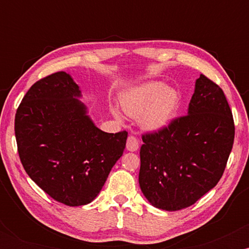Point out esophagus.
I'll return each mask as SVG.
<instances>
[{
	"label": "esophagus",
	"mask_w": 249,
	"mask_h": 249,
	"mask_svg": "<svg viewBox=\"0 0 249 249\" xmlns=\"http://www.w3.org/2000/svg\"><path fill=\"white\" fill-rule=\"evenodd\" d=\"M138 139L134 136H128L127 142H126V150L130 151V152H136L138 150Z\"/></svg>",
	"instance_id": "34e87169"
}]
</instances>
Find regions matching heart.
<instances>
[{
	"label": "heart",
	"mask_w": 249,
	"mask_h": 249,
	"mask_svg": "<svg viewBox=\"0 0 249 249\" xmlns=\"http://www.w3.org/2000/svg\"><path fill=\"white\" fill-rule=\"evenodd\" d=\"M180 96L176 89L161 82H147L126 91L122 96L121 105L127 115L141 117V124L147 130H160L176 113ZM116 118L119 111L112 108Z\"/></svg>",
	"instance_id": "1"
}]
</instances>
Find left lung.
<instances>
[{
	"label": "left lung",
	"mask_w": 249,
	"mask_h": 249,
	"mask_svg": "<svg viewBox=\"0 0 249 249\" xmlns=\"http://www.w3.org/2000/svg\"><path fill=\"white\" fill-rule=\"evenodd\" d=\"M139 186L151 205L179 211L219 182L234 142L224 91L204 75L196 81L187 115L142 136Z\"/></svg>",
	"instance_id": "8db88e82"
}]
</instances>
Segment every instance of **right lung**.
<instances>
[{"mask_svg":"<svg viewBox=\"0 0 249 249\" xmlns=\"http://www.w3.org/2000/svg\"><path fill=\"white\" fill-rule=\"evenodd\" d=\"M69 73L36 82L15 116L19 159L35 184L68 206L90 204L123 156L127 132L107 133L95 125Z\"/></svg>","mask_w":249,"mask_h":249,"instance_id":"obj_1","label":"right lung"}]
</instances>
